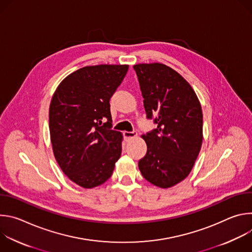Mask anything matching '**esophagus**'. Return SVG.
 <instances>
[{"mask_svg":"<svg viewBox=\"0 0 252 252\" xmlns=\"http://www.w3.org/2000/svg\"><path fill=\"white\" fill-rule=\"evenodd\" d=\"M136 135H137V132L135 130H133V131H125L124 132V137L126 140H128V139H130L132 137H135Z\"/></svg>","mask_w":252,"mask_h":252,"instance_id":"obj_1","label":"esophagus"}]
</instances>
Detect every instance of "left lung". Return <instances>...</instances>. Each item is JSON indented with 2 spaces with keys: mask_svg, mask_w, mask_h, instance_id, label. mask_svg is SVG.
Segmentation results:
<instances>
[{
  "mask_svg": "<svg viewBox=\"0 0 252 252\" xmlns=\"http://www.w3.org/2000/svg\"><path fill=\"white\" fill-rule=\"evenodd\" d=\"M136 73L143 105L157 128L142 135L148 151L138 168L148 182L171 188L189 174L202 143V111L190 85L171 67L138 63Z\"/></svg>",
  "mask_w": 252,
  "mask_h": 252,
  "instance_id": "1",
  "label": "left lung"
}]
</instances>
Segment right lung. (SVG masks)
<instances>
[{
	"label": "right lung",
	"instance_id": "add662e5",
	"mask_svg": "<svg viewBox=\"0 0 252 252\" xmlns=\"http://www.w3.org/2000/svg\"><path fill=\"white\" fill-rule=\"evenodd\" d=\"M127 69V64L82 67L67 76L52 97L49 126L56 160L84 189L106 182L121 157L123 135L112 129L110 99Z\"/></svg>",
	"mask_w": 252,
	"mask_h": 252
}]
</instances>
